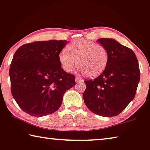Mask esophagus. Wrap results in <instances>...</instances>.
Wrapping results in <instances>:
<instances>
[{
  "mask_svg": "<svg viewBox=\"0 0 150 150\" xmlns=\"http://www.w3.org/2000/svg\"><path fill=\"white\" fill-rule=\"evenodd\" d=\"M83 81V79L82 78H81V77H76V78H75V81L77 82V83H79V82H82Z\"/></svg>",
  "mask_w": 150,
  "mask_h": 150,
  "instance_id": "obj_1",
  "label": "esophagus"
}]
</instances>
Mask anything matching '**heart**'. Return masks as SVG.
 <instances>
[{"label": "heart", "mask_w": 150, "mask_h": 150, "mask_svg": "<svg viewBox=\"0 0 150 150\" xmlns=\"http://www.w3.org/2000/svg\"><path fill=\"white\" fill-rule=\"evenodd\" d=\"M69 53L62 50L59 59L62 69L71 72L77 67L89 77H97L103 72L108 62V53L105 47L89 40L79 39L67 47Z\"/></svg>", "instance_id": "heart-1"}]
</instances>
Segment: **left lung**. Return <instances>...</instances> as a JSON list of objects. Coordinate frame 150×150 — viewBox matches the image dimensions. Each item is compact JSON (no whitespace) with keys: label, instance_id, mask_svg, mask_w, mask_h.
Segmentation results:
<instances>
[{"label":"left lung","instance_id":"1","mask_svg":"<svg viewBox=\"0 0 150 150\" xmlns=\"http://www.w3.org/2000/svg\"><path fill=\"white\" fill-rule=\"evenodd\" d=\"M98 42L108 53L106 67L94 79L84 81L85 104L92 112L104 117L118 115L133 100L140 80L135 54L112 38H100Z\"/></svg>","mask_w":150,"mask_h":150}]
</instances>
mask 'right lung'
Wrapping results in <instances>:
<instances>
[{
  "instance_id": "obj_1",
  "label": "right lung",
  "mask_w": 150,
  "mask_h": 150,
  "mask_svg": "<svg viewBox=\"0 0 150 150\" xmlns=\"http://www.w3.org/2000/svg\"><path fill=\"white\" fill-rule=\"evenodd\" d=\"M68 42L48 40L20 46L9 69L11 93L22 110L44 117L59 110L75 76L61 67L59 56Z\"/></svg>"
}]
</instances>
